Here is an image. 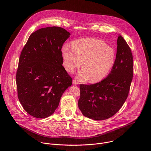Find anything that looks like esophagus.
I'll return each mask as SVG.
<instances>
[{
	"mask_svg": "<svg viewBox=\"0 0 151 151\" xmlns=\"http://www.w3.org/2000/svg\"><path fill=\"white\" fill-rule=\"evenodd\" d=\"M72 82H73V84H74V85H78L79 83V82L78 81H76V80H75V79L73 80Z\"/></svg>",
	"mask_w": 151,
	"mask_h": 151,
	"instance_id": "obj_1",
	"label": "esophagus"
}]
</instances>
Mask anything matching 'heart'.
Returning <instances> with one entry per match:
<instances>
[{"label": "heart", "mask_w": 151, "mask_h": 151, "mask_svg": "<svg viewBox=\"0 0 151 151\" xmlns=\"http://www.w3.org/2000/svg\"><path fill=\"white\" fill-rule=\"evenodd\" d=\"M63 65L69 73L81 65L83 68L77 75L81 81L89 78L91 82L104 79L112 70L116 60L115 49L105 41L93 38H83L74 41L72 47L65 44L62 48Z\"/></svg>", "instance_id": "obj_1"}]
</instances>
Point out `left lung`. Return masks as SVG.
I'll return each instance as SVG.
<instances>
[{
    "label": "left lung",
    "mask_w": 151,
    "mask_h": 151,
    "mask_svg": "<svg viewBox=\"0 0 151 151\" xmlns=\"http://www.w3.org/2000/svg\"><path fill=\"white\" fill-rule=\"evenodd\" d=\"M115 64L106 78L91 85H80L78 107L82 114L92 120H104L113 116L127 98L133 75L131 50L119 35Z\"/></svg>",
    "instance_id": "left-lung-1"
}]
</instances>
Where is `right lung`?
Listing matches in <instances>:
<instances>
[{
	"label": "right lung",
	"mask_w": 151,
	"mask_h": 151,
	"mask_svg": "<svg viewBox=\"0 0 151 151\" xmlns=\"http://www.w3.org/2000/svg\"><path fill=\"white\" fill-rule=\"evenodd\" d=\"M70 34L58 27L42 28L29 36L20 55L16 75L18 96L31 116L52 115L72 83L62 66L61 49Z\"/></svg>",
	"instance_id": "1"
}]
</instances>
